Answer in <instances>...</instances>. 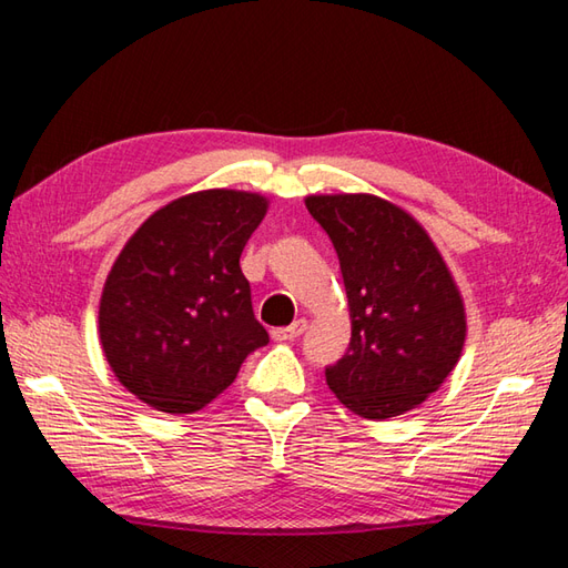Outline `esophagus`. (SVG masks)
Wrapping results in <instances>:
<instances>
[{"instance_id":"obj_1","label":"esophagus","mask_w":568,"mask_h":568,"mask_svg":"<svg viewBox=\"0 0 568 568\" xmlns=\"http://www.w3.org/2000/svg\"><path fill=\"white\" fill-rule=\"evenodd\" d=\"M307 329V320L300 317L295 320L291 327H281V329H273V339L275 342H291V339H297L300 334H303Z\"/></svg>"}]
</instances>
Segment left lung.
Here are the masks:
<instances>
[{"label": "left lung", "instance_id": "8db88e82", "mask_svg": "<svg viewBox=\"0 0 568 568\" xmlns=\"http://www.w3.org/2000/svg\"><path fill=\"white\" fill-rule=\"evenodd\" d=\"M329 234L352 317L346 354L324 371L329 390L366 419L405 415L439 390L466 342L464 297L413 214L368 192L310 195Z\"/></svg>", "mask_w": 568, "mask_h": 568}]
</instances>
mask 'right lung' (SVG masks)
<instances>
[{
  "label": "right lung",
  "mask_w": 568,
  "mask_h": 568,
  "mask_svg": "<svg viewBox=\"0 0 568 568\" xmlns=\"http://www.w3.org/2000/svg\"><path fill=\"white\" fill-rule=\"evenodd\" d=\"M265 212L258 192H190L155 210L124 244L102 287L100 344L141 403L197 413L268 344L239 265Z\"/></svg>",
  "instance_id": "right-lung-1"
}]
</instances>
